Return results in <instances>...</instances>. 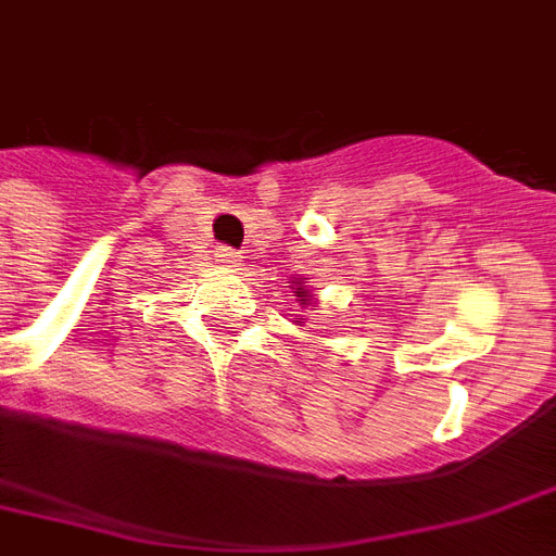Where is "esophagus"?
Masks as SVG:
<instances>
[{
    "instance_id": "obj_1",
    "label": "esophagus",
    "mask_w": 556,
    "mask_h": 556,
    "mask_svg": "<svg viewBox=\"0 0 556 556\" xmlns=\"http://www.w3.org/2000/svg\"><path fill=\"white\" fill-rule=\"evenodd\" d=\"M215 258H217V262H220V265H226V267H238V265H241V253H238V250H232V247H226V244L217 247Z\"/></svg>"
}]
</instances>
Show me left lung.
I'll return each mask as SVG.
<instances>
[{"label": "left lung", "mask_w": 556, "mask_h": 556, "mask_svg": "<svg viewBox=\"0 0 556 556\" xmlns=\"http://www.w3.org/2000/svg\"><path fill=\"white\" fill-rule=\"evenodd\" d=\"M294 294H298L300 300H306V298H309V291L303 289V286H300V282H298V291H294Z\"/></svg>", "instance_id": "obj_1"}]
</instances>
